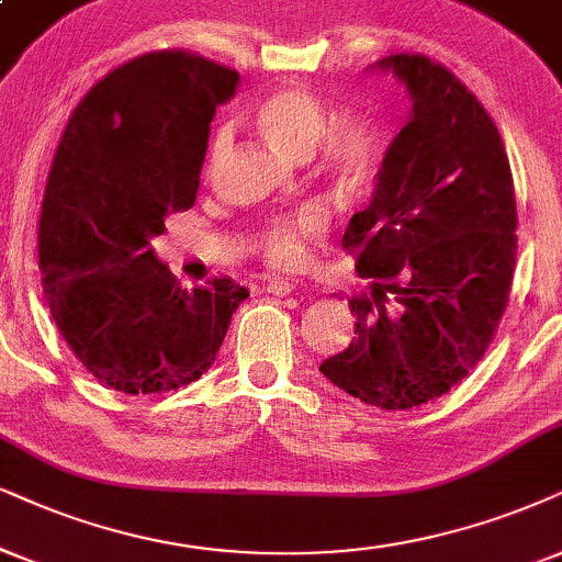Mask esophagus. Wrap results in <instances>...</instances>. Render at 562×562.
Instances as JSON below:
<instances>
[{
    "instance_id": "34e87169",
    "label": "esophagus",
    "mask_w": 562,
    "mask_h": 562,
    "mask_svg": "<svg viewBox=\"0 0 562 562\" xmlns=\"http://www.w3.org/2000/svg\"><path fill=\"white\" fill-rule=\"evenodd\" d=\"M262 289H266V292L273 294V296H286V294L294 292V283L289 279H266Z\"/></svg>"
}]
</instances>
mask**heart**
<instances>
[{
	"label": "heart",
	"mask_w": 562,
	"mask_h": 562,
	"mask_svg": "<svg viewBox=\"0 0 562 562\" xmlns=\"http://www.w3.org/2000/svg\"><path fill=\"white\" fill-rule=\"evenodd\" d=\"M252 120L276 148L294 158L321 154L323 166L338 177L355 179L372 169L380 154V133L372 122L349 120L330 126L328 106L313 90L283 86L270 90L252 106ZM232 148V130H216L207 166H216ZM325 224L321 207L310 205L300 213L273 218L260 237V249L273 266H296L304 258V237Z\"/></svg>",
	"instance_id": "obj_1"
}]
</instances>
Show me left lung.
<instances>
[{"label": "left lung", "mask_w": 562, "mask_h": 562, "mask_svg": "<svg viewBox=\"0 0 562 562\" xmlns=\"http://www.w3.org/2000/svg\"><path fill=\"white\" fill-rule=\"evenodd\" d=\"M412 99L370 205L341 245L370 292L357 338L321 372L364 404L414 408L469 375L493 341L516 266V195L501 133L472 90L422 54H391Z\"/></svg>", "instance_id": "obj_1"}]
</instances>
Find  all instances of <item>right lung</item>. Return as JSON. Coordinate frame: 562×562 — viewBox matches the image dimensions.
Instances as JSON below:
<instances>
[{
	"mask_svg": "<svg viewBox=\"0 0 562 562\" xmlns=\"http://www.w3.org/2000/svg\"><path fill=\"white\" fill-rule=\"evenodd\" d=\"M239 72L187 52H150L88 90L48 171L38 266L72 355L114 391H177L216 362L249 292L211 279L192 292L150 239L198 198L207 133Z\"/></svg>",
	"mask_w": 562,
	"mask_h": 562,
	"instance_id": "right-lung-1",
	"label": "right lung"
}]
</instances>
